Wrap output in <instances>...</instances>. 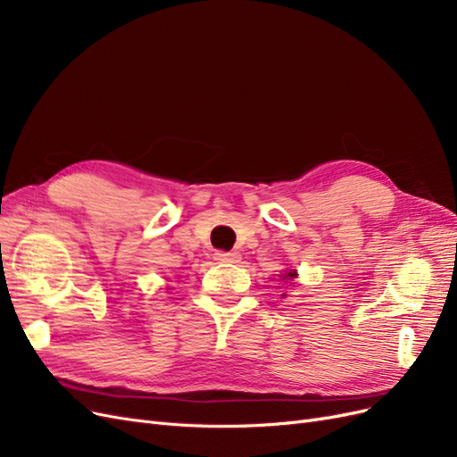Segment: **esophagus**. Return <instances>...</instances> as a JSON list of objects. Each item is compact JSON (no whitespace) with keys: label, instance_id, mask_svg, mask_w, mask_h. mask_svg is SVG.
Listing matches in <instances>:
<instances>
[{"label":"esophagus","instance_id":"1","mask_svg":"<svg viewBox=\"0 0 457 457\" xmlns=\"http://www.w3.org/2000/svg\"><path fill=\"white\" fill-rule=\"evenodd\" d=\"M215 259L219 262H237L240 259V253H237V252H217Z\"/></svg>","mask_w":457,"mask_h":457}]
</instances>
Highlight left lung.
<instances>
[{"mask_svg":"<svg viewBox=\"0 0 457 457\" xmlns=\"http://www.w3.org/2000/svg\"><path fill=\"white\" fill-rule=\"evenodd\" d=\"M280 278L282 280H295L297 272H295V269H287V270H284V274H280Z\"/></svg>","mask_w":457,"mask_h":457,"instance_id":"obj_1","label":"left lung"}]
</instances>
